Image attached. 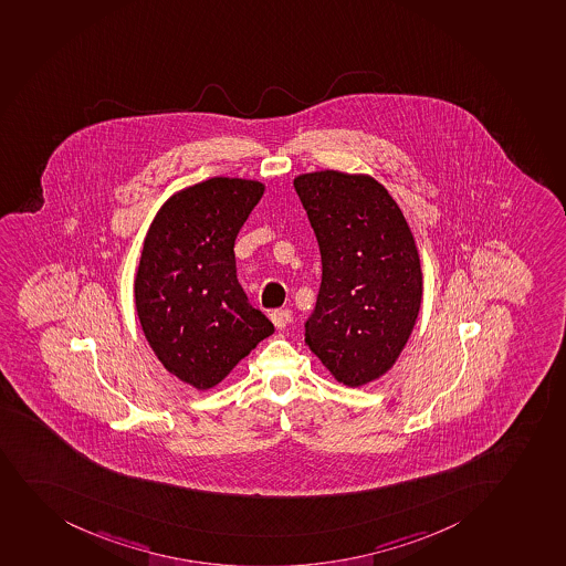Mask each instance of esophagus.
Listing matches in <instances>:
<instances>
[{
    "mask_svg": "<svg viewBox=\"0 0 566 566\" xmlns=\"http://www.w3.org/2000/svg\"><path fill=\"white\" fill-rule=\"evenodd\" d=\"M291 310H275L270 313V318L274 322L275 327H280V329H283L291 322Z\"/></svg>",
    "mask_w": 566,
    "mask_h": 566,
    "instance_id": "obj_1",
    "label": "esophagus"
}]
</instances>
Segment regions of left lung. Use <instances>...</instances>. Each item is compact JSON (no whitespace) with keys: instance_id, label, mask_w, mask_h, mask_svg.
I'll return each mask as SVG.
<instances>
[{"instance_id":"1","label":"left lung","mask_w":566,"mask_h":566,"mask_svg":"<svg viewBox=\"0 0 566 566\" xmlns=\"http://www.w3.org/2000/svg\"><path fill=\"white\" fill-rule=\"evenodd\" d=\"M294 188L322 259L305 343L337 380L364 386L394 367L419 315L416 240L394 197L369 175L307 172Z\"/></svg>"}]
</instances>
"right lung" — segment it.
<instances>
[{"mask_svg": "<svg viewBox=\"0 0 566 566\" xmlns=\"http://www.w3.org/2000/svg\"><path fill=\"white\" fill-rule=\"evenodd\" d=\"M255 180H205L175 193L145 237L134 294L145 337L171 375L210 389L274 334L248 302L234 240L262 197Z\"/></svg>", "mask_w": 566, "mask_h": 566, "instance_id": "obj_1", "label": "right lung"}]
</instances>
